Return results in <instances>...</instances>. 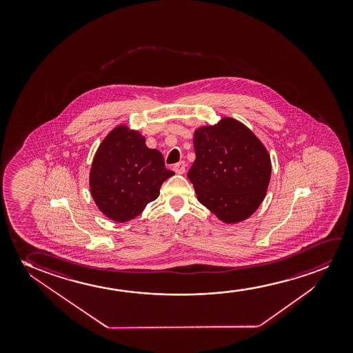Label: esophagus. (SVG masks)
<instances>
[{"label": "esophagus", "instance_id": "esophagus-1", "mask_svg": "<svg viewBox=\"0 0 353 353\" xmlns=\"http://www.w3.org/2000/svg\"><path fill=\"white\" fill-rule=\"evenodd\" d=\"M174 171L176 174H183L185 172V163L184 161H179L177 164H174Z\"/></svg>", "mask_w": 353, "mask_h": 353}]
</instances>
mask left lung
I'll list each match as a JSON object with an SVG mask.
<instances>
[{
  "mask_svg": "<svg viewBox=\"0 0 353 353\" xmlns=\"http://www.w3.org/2000/svg\"><path fill=\"white\" fill-rule=\"evenodd\" d=\"M196 158L188 171L199 203L227 224L251 217L265 198L270 155L253 131L224 117L194 131Z\"/></svg>",
  "mask_w": 353,
  "mask_h": 353,
  "instance_id": "left-lung-1",
  "label": "left lung"
}]
</instances>
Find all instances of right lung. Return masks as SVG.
<instances>
[{
  "label": "right lung",
  "instance_id": "right-lung-1",
  "mask_svg": "<svg viewBox=\"0 0 353 353\" xmlns=\"http://www.w3.org/2000/svg\"><path fill=\"white\" fill-rule=\"evenodd\" d=\"M158 150L125 124L102 140L92 159L89 188L97 208L114 222L131 221L159 196L164 181L174 176Z\"/></svg>",
  "mask_w": 353,
  "mask_h": 353
}]
</instances>
